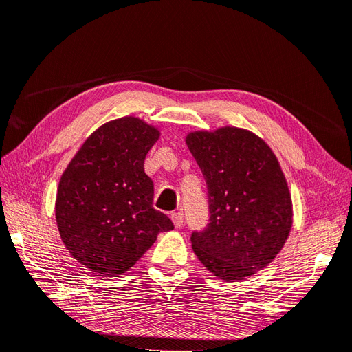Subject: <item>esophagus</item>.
<instances>
[{
  "instance_id": "34e87169",
  "label": "esophagus",
  "mask_w": 352,
  "mask_h": 352,
  "mask_svg": "<svg viewBox=\"0 0 352 352\" xmlns=\"http://www.w3.org/2000/svg\"><path fill=\"white\" fill-rule=\"evenodd\" d=\"M170 217H172V221H173L176 228H180L182 225H184V214L182 212H172Z\"/></svg>"
}]
</instances>
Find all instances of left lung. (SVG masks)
Returning a JSON list of instances; mask_svg holds the SVG:
<instances>
[{"instance_id":"8db88e82","label":"left lung","mask_w":352,"mask_h":352,"mask_svg":"<svg viewBox=\"0 0 352 352\" xmlns=\"http://www.w3.org/2000/svg\"><path fill=\"white\" fill-rule=\"evenodd\" d=\"M186 144L206 182L209 223L192 232L196 257L222 280L269 265L292 228V196L277 157L251 131H193Z\"/></svg>"}]
</instances>
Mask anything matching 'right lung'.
<instances>
[{
	"label": "right lung",
	"mask_w": 352,
	"mask_h": 352,
	"mask_svg": "<svg viewBox=\"0 0 352 352\" xmlns=\"http://www.w3.org/2000/svg\"><path fill=\"white\" fill-rule=\"evenodd\" d=\"M160 137L135 117L94 131L63 172L56 223L66 250L88 270L117 277L140 260L173 222L153 208V180L144 172Z\"/></svg>",
	"instance_id": "1"
}]
</instances>
